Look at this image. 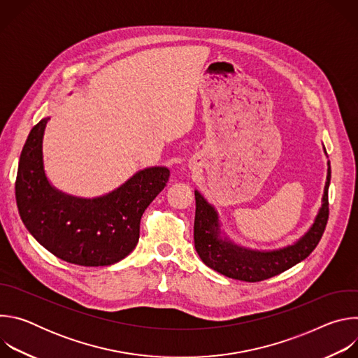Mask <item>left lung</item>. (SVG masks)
<instances>
[{"label":"left lung","mask_w":358,"mask_h":358,"mask_svg":"<svg viewBox=\"0 0 358 358\" xmlns=\"http://www.w3.org/2000/svg\"><path fill=\"white\" fill-rule=\"evenodd\" d=\"M327 164L323 203L313 225L297 242L276 250H252L222 238L215 208L195 189L194 243L201 261L228 278L243 282H261L290 269L308 258L320 242L329 220L331 169L330 163Z\"/></svg>","instance_id":"left-lung-1"}]
</instances>
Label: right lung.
Segmentation results:
<instances>
[{
  "label": "right lung",
  "instance_id": "add662e5",
  "mask_svg": "<svg viewBox=\"0 0 358 358\" xmlns=\"http://www.w3.org/2000/svg\"><path fill=\"white\" fill-rule=\"evenodd\" d=\"M48 120L32 127L20 157L15 198L24 225L65 262L109 266L124 259L138 242L143 213L167 185L170 170L144 169L103 196L68 195L45 176L42 138Z\"/></svg>",
  "mask_w": 358,
  "mask_h": 358
}]
</instances>
